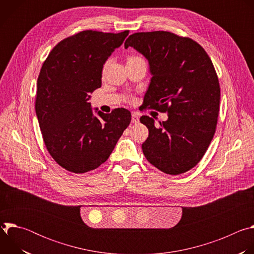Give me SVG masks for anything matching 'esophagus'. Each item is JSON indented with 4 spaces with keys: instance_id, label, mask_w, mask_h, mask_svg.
<instances>
[{
    "instance_id": "1",
    "label": "esophagus",
    "mask_w": 254,
    "mask_h": 254,
    "mask_svg": "<svg viewBox=\"0 0 254 254\" xmlns=\"http://www.w3.org/2000/svg\"><path fill=\"white\" fill-rule=\"evenodd\" d=\"M138 122H139L138 116H137L135 113H133V114L131 115V123H132V124H137Z\"/></svg>"
}]
</instances>
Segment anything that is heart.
Instances as JSON below:
<instances>
[{"mask_svg":"<svg viewBox=\"0 0 254 254\" xmlns=\"http://www.w3.org/2000/svg\"><path fill=\"white\" fill-rule=\"evenodd\" d=\"M137 59H141V58L138 57V56H133V55H131V56H128V57H127V61H132V60H137Z\"/></svg>","mask_w":254,"mask_h":254,"instance_id":"b5f03b06","label":"heart"}]
</instances>
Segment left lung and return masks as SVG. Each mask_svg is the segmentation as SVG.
Listing matches in <instances>:
<instances>
[{
  "label": "left lung",
  "instance_id": "obj_1",
  "mask_svg": "<svg viewBox=\"0 0 254 254\" xmlns=\"http://www.w3.org/2000/svg\"><path fill=\"white\" fill-rule=\"evenodd\" d=\"M129 46L148 59L153 75L142 106L169 117L159 127L139 119L149 128L143 155L166 174H183L201 161L216 130L220 85L213 63L196 41L167 31L133 33Z\"/></svg>",
  "mask_w": 254,
  "mask_h": 254
}]
</instances>
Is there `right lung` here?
I'll return each mask as SVG.
<instances>
[{"label": "right lung", "instance_id": "obj_1", "mask_svg": "<svg viewBox=\"0 0 254 254\" xmlns=\"http://www.w3.org/2000/svg\"><path fill=\"white\" fill-rule=\"evenodd\" d=\"M127 35V30L81 31L60 41L41 67L36 116L47 151L69 172L82 174L103 164L131 121L123 107L95 117L88 102L101 86L103 64Z\"/></svg>", "mask_w": 254, "mask_h": 254}]
</instances>
